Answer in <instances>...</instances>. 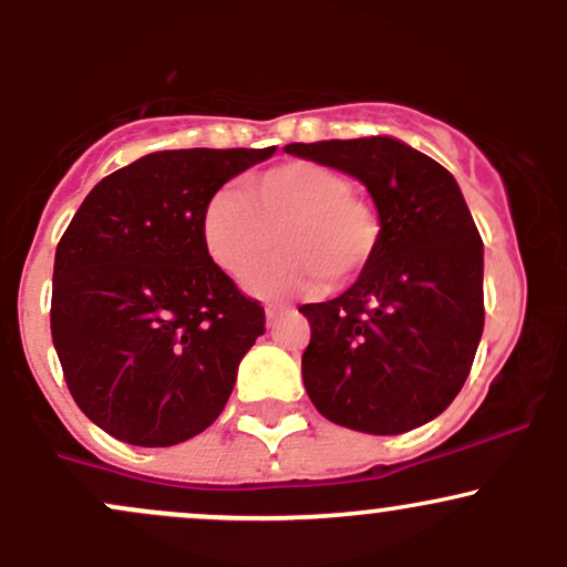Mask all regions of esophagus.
I'll use <instances>...</instances> for the list:
<instances>
[{"mask_svg": "<svg viewBox=\"0 0 567 567\" xmlns=\"http://www.w3.org/2000/svg\"><path fill=\"white\" fill-rule=\"evenodd\" d=\"M290 306H282V303H275V306H266V324H275L279 317L288 315Z\"/></svg>", "mask_w": 567, "mask_h": 567, "instance_id": "obj_1", "label": "esophagus"}]
</instances>
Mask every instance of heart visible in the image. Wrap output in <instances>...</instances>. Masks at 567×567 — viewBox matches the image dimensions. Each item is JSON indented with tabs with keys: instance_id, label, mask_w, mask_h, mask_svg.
Returning <instances> with one entry per match:
<instances>
[{
	"instance_id": "b5f03b06",
	"label": "heart",
	"mask_w": 567,
	"mask_h": 567,
	"mask_svg": "<svg viewBox=\"0 0 567 567\" xmlns=\"http://www.w3.org/2000/svg\"><path fill=\"white\" fill-rule=\"evenodd\" d=\"M336 167L292 159L250 175L243 188H220L202 207V243L226 275L252 269L271 247L279 252L245 279L258 298H282L324 282L341 288L373 264L381 216L354 197Z\"/></svg>"
}]
</instances>
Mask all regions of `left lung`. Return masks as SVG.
Wrapping results in <instances>:
<instances>
[{
	"label": "left lung",
	"mask_w": 567,
	"mask_h": 567,
	"mask_svg": "<svg viewBox=\"0 0 567 567\" xmlns=\"http://www.w3.org/2000/svg\"><path fill=\"white\" fill-rule=\"evenodd\" d=\"M285 152L354 175L381 216L373 264L347 292L303 303V386L338 426L402 434L455 400L485 324L483 239L458 184L408 143L373 135Z\"/></svg>",
	"instance_id": "obj_1"
}]
</instances>
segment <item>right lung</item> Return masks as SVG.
Wrapping results in <instances>:
<instances>
[{
    "label": "right lung",
    "instance_id": "obj_1",
    "mask_svg": "<svg viewBox=\"0 0 567 567\" xmlns=\"http://www.w3.org/2000/svg\"><path fill=\"white\" fill-rule=\"evenodd\" d=\"M271 154H146L106 175L63 231L50 330L71 396L112 437L178 445L224 410L266 317L207 256L202 207Z\"/></svg>",
    "mask_w": 567,
    "mask_h": 567
}]
</instances>
